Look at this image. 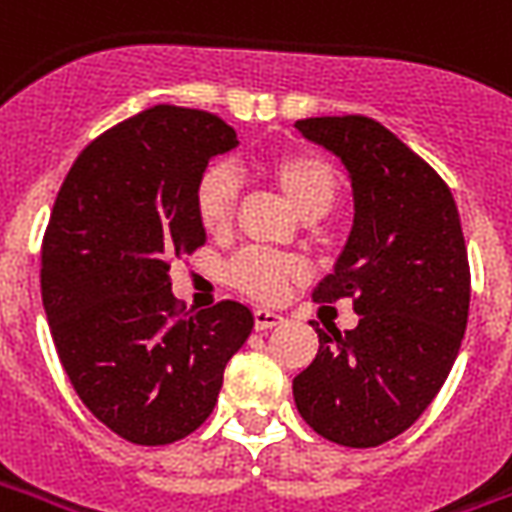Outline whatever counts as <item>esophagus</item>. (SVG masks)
Wrapping results in <instances>:
<instances>
[{
    "mask_svg": "<svg viewBox=\"0 0 512 512\" xmlns=\"http://www.w3.org/2000/svg\"><path fill=\"white\" fill-rule=\"evenodd\" d=\"M285 323V317L279 312H271V309H257L255 312V328L257 331H268V328H276V325Z\"/></svg>",
    "mask_w": 512,
    "mask_h": 512,
    "instance_id": "esophagus-1",
    "label": "esophagus"
}]
</instances>
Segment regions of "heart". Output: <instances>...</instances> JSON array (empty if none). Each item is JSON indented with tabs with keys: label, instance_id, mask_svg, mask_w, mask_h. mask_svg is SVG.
Instances as JSON below:
<instances>
[{
	"label": "heart",
	"instance_id": "heart-1",
	"mask_svg": "<svg viewBox=\"0 0 512 512\" xmlns=\"http://www.w3.org/2000/svg\"><path fill=\"white\" fill-rule=\"evenodd\" d=\"M263 173L290 206L304 219L325 214L339 192V176L325 157L314 151H282L263 165ZM238 184L225 165H211L195 184V217L208 236H225L236 217ZM306 279V266L287 255L246 249L227 266V282L238 293L260 304H276L298 282Z\"/></svg>",
	"mask_w": 512,
	"mask_h": 512
}]
</instances>
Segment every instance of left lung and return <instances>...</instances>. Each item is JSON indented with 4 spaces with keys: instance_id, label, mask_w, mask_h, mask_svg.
I'll use <instances>...</instances> for the list:
<instances>
[{
    "instance_id": "left-lung-1",
    "label": "left lung",
    "mask_w": 512,
    "mask_h": 512,
    "mask_svg": "<svg viewBox=\"0 0 512 512\" xmlns=\"http://www.w3.org/2000/svg\"><path fill=\"white\" fill-rule=\"evenodd\" d=\"M350 170L355 219L317 304L350 298L358 325L314 328L320 350L293 380L295 407L320 437L377 448L423 415L467 331L469 260L445 181L369 116L295 121Z\"/></svg>"
}]
</instances>
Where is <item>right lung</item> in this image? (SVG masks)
I'll use <instances>...</instances> for the list:
<instances>
[{"mask_svg":"<svg viewBox=\"0 0 512 512\" xmlns=\"http://www.w3.org/2000/svg\"><path fill=\"white\" fill-rule=\"evenodd\" d=\"M236 146L214 113L154 105L78 154L45 227L40 287L59 361L94 418L135 445L198 429L255 325L238 301L184 312L168 276L206 244L195 184Z\"/></svg>","mask_w":512,"mask_h":512,"instance_id":"obj_1","label":"right lung"}]
</instances>
